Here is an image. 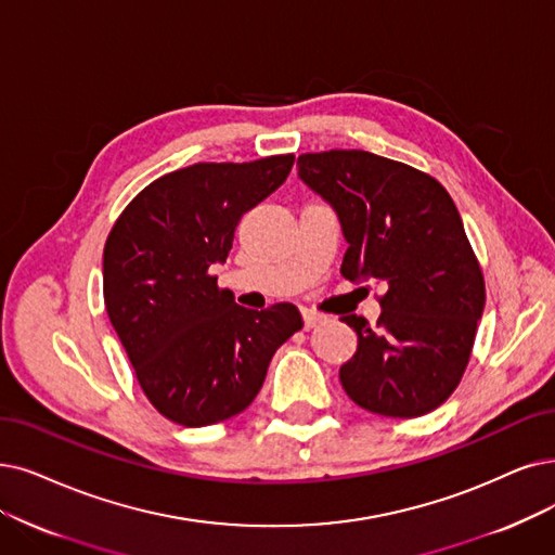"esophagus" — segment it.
I'll list each match as a JSON object with an SVG mask.
<instances>
[{
  "mask_svg": "<svg viewBox=\"0 0 555 555\" xmlns=\"http://www.w3.org/2000/svg\"><path fill=\"white\" fill-rule=\"evenodd\" d=\"M325 317L323 314H319V312H314V309H302V321H305V327L309 330V327H314L317 323H321Z\"/></svg>",
  "mask_w": 555,
  "mask_h": 555,
  "instance_id": "esophagus-1",
  "label": "esophagus"
}]
</instances>
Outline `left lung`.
I'll list each match as a JSON object with an SVG mask.
<instances>
[{
	"instance_id": "left-lung-1",
	"label": "left lung",
	"mask_w": 555,
	"mask_h": 555,
	"mask_svg": "<svg viewBox=\"0 0 555 555\" xmlns=\"http://www.w3.org/2000/svg\"><path fill=\"white\" fill-rule=\"evenodd\" d=\"M298 180L335 209L348 250L341 275L380 282L383 314L341 317L358 350L339 369L360 408L412 418L457 387L485 307V282L447 189L364 150L300 154Z\"/></svg>"
}]
</instances>
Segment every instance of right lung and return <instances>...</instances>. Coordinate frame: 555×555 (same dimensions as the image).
<instances>
[{"label":"right lung","mask_w":555,"mask_h":555,"mask_svg":"<svg viewBox=\"0 0 555 555\" xmlns=\"http://www.w3.org/2000/svg\"><path fill=\"white\" fill-rule=\"evenodd\" d=\"M294 154L193 164L145 186L104 246V305L147 401L203 428L246 410L275 350L302 327L292 302L246 309L218 289L241 216L282 186Z\"/></svg>","instance_id":"1"}]
</instances>
